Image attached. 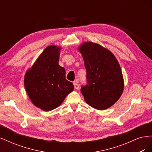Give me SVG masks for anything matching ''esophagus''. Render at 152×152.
<instances>
[{
  "label": "esophagus",
  "mask_w": 152,
  "mask_h": 152,
  "mask_svg": "<svg viewBox=\"0 0 152 152\" xmlns=\"http://www.w3.org/2000/svg\"><path fill=\"white\" fill-rule=\"evenodd\" d=\"M73 85H74V88H75V89H79V85L78 84L77 80L75 81L74 82H73Z\"/></svg>",
  "instance_id": "esophagus-1"
}]
</instances>
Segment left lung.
Returning <instances> with one entry per match:
<instances>
[{"label":"left lung","instance_id":"8db88e82","mask_svg":"<svg viewBox=\"0 0 152 152\" xmlns=\"http://www.w3.org/2000/svg\"><path fill=\"white\" fill-rule=\"evenodd\" d=\"M87 71V85L80 91L86 102L94 108L105 110L120 98L124 79L120 65L113 53L94 42H84L79 48Z\"/></svg>","mask_w":152,"mask_h":152}]
</instances>
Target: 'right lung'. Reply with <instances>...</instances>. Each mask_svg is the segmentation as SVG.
<instances>
[{
  "label": "right lung",
  "instance_id": "add662e5",
  "mask_svg": "<svg viewBox=\"0 0 152 152\" xmlns=\"http://www.w3.org/2000/svg\"><path fill=\"white\" fill-rule=\"evenodd\" d=\"M61 48L49 45L26 71L24 84L33 104L44 111L58 107L74 87L66 79L65 70L59 65Z\"/></svg>",
  "mask_w": 152,
  "mask_h": 152
}]
</instances>
